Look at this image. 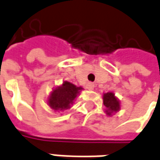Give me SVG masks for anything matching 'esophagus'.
Returning a JSON list of instances; mask_svg holds the SVG:
<instances>
[{
    "mask_svg": "<svg viewBox=\"0 0 160 160\" xmlns=\"http://www.w3.org/2000/svg\"><path fill=\"white\" fill-rule=\"evenodd\" d=\"M95 87V84L93 82H88L87 83V88H88V90H93Z\"/></svg>",
    "mask_w": 160,
    "mask_h": 160,
    "instance_id": "34e87169",
    "label": "esophagus"
}]
</instances>
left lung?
<instances>
[{
	"label": "left lung",
	"mask_w": 160,
	"mask_h": 160,
	"mask_svg": "<svg viewBox=\"0 0 160 160\" xmlns=\"http://www.w3.org/2000/svg\"><path fill=\"white\" fill-rule=\"evenodd\" d=\"M103 105L105 106V113L107 116H112L113 113L120 110V102L113 92H107L103 95Z\"/></svg>",
	"instance_id": "obj_1"
}]
</instances>
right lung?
I'll use <instances>...</instances> for the list:
<instances>
[{"instance_id": "obj_1", "label": "right lung", "mask_w": 160, "mask_h": 160, "mask_svg": "<svg viewBox=\"0 0 160 160\" xmlns=\"http://www.w3.org/2000/svg\"><path fill=\"white\" fill-rule=\"evenodd\" d=\"M82 87H78L68 81H64L60 86L56 87L48 98V106L54 112H63L71 107L78 95L82 91Z\"/></svg>"}]
</instances>
